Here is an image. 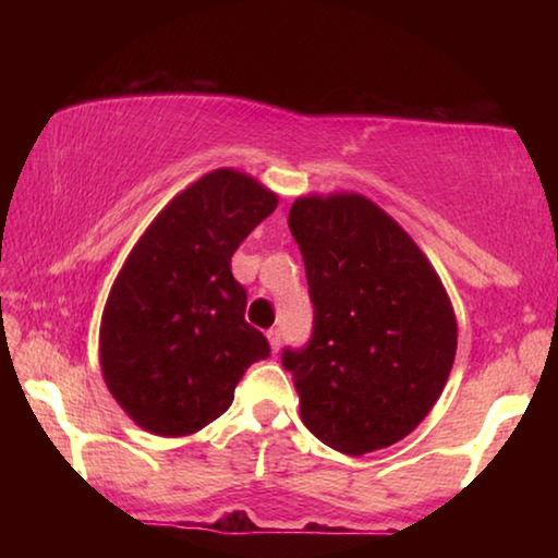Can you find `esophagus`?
<instances>
[{
    "label": "esophagus",
    "instance_id": "esophagus-1",
    "mask_svg": "<svg viewBox=\"0 0 558 558\" xmlns=\"http://www.w3.org/2000/svg\"><path fill=\"white\" fill-rule=\"evenodd\" d=\"M268 342H270V349H272V352H278V349H280V342H282V337H280L278 329H268Z\"/></svg>",
    "mask_w": 558,
    "mask_h": 558
}]
</instances>
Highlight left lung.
Returning <instances> with one entry per match:
<instances>
[{"label":"left lung","mask_w":558,"mask_h":558,"mask_svg":"<svg viewBox=\"0 0 558 558\" xmlns=\"http://www.w3.org/2000/svg\"><path fill=\"white\" fill-rule=\"evenodd\" d=\"M288 226L313 300V335L282 349L302 423L347 456L393 446L426 418L458 349L446 288L389 214L359 194L305 196Z\"/></svg>","instance_id":"left-lung-1"}]
</instances>
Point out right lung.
Here are the masks:
<instances>
[{"label":"right lung","mask_w":558,"mask_h":558,"mask_svg":"<svg viewBox=\"0 0 558 558\" xmlns=\"http://www.w3.org/2000/svg\"><path fill=\"white\" fill-rule=\"evenodd\" d=\"M256 179L216 169L149 223L112 286L100 323L110 393L140 428L189 436L229 409L233 389L270 344L245 323L231 256L276 211Z\"/></svg>","instance_id":"add662e5"}]
</instances>
